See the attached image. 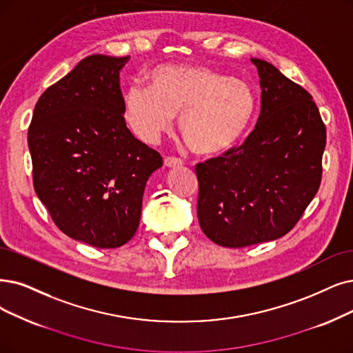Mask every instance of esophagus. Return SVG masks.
<instances>
[{"label":"esophagus","mask_w":353,"mask_h":353,"mask_svg":"<svg viewBox=\"0 0 353 353\" xmlns=\"http://www.w3.org/2000/svg\"><path fill=\"white\" fill-rule=\"evenodd\" d=\"M163 163H165V166H168V168H175V166H181L184 162H182L179 158H175V157H166L165 161H163Z\"/></svg>","instance_id":"34e87169"}]
</instances>
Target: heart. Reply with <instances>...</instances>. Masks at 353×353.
I'll return each mask as SVG.
<instances>
[{
  "label": "heart",
  "instance_id": "heart-1",
  "mask_svg": "<svg viewBox=\"0 0 353 353\" xmlns=\"http://www.w3.org/2000/svg\"><path fill=\"white\" fill-rule=\"evenodd\" d=\"M152 88L133 83L124 94V114L133 133L154 145L179 116V133L200 157L233 148L255 114V94L246 82L208 66H159Z\"/></svg>",
  "mask_w": 353,
  "mask_h": 353
}]
</instances>
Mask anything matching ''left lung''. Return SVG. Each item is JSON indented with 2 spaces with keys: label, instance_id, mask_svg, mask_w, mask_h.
Segmentation results:
<instances>
[{
  "label": "left lung",
  "instance_id": "8db88e82",
  "mask_svg": "<svg viewBox=\"0 0 353 353\" xmlns=\"http://www.w3.org/2000/svg\"><path fill=\"white\" fill-rule=\"evenodd\" d=\"M261 114L241 146L196 163L200 228L211 242L245 248L287 234L321 182L326 125L299 83L261 59Z\"/></svg>",
  "mask_w": 353,
  "mask_h": 353
}]
</instances>
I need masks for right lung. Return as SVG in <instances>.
I'll list each match as a JSON object with an SVG mask.
<instances>
[{"label": "right lung", "mask_w": 353, "mask_h": 353, "mask_svg": "<svg viewBox=\"0 0 353 353\" xmlns=\"http://www.w3.org/2000/svg\"><path fill=\"white\" fill-rule=\"evenodd\" d=\"M129 56L91 54L36 103L27 142L33 187L66 236L112 249L134 236L146 182L162 157L125 125L120 69Z\"/></svg>", "instance_id": "1"}]
</instances>
